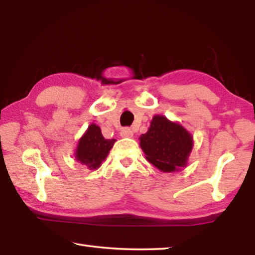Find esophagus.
<instances>
[{
    "label": "esophagus",
    "mask_w": 255,
    "mask_h": 255,
    "mask_svg": "<svg viewBox=\"0 0 255 255\" xmlns=\"http://www.w3.org/2000/svg\"><path fill=\"white\" fill-rule=\"evenodd\" d=\"M121 136L124 138H130L133 136V132L130 128H123L121 130Z\"/></svg>",
    "instance_id": "34e87169"
}]
</instances>
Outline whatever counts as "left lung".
I'll return each mask as SVG.
<instances>
[{
  "label": "left lung",
  "mask_w": 255,
  "mask_h": 255,
  "mask_svg": "<svg viewBox=\"0 0 255 255\" xmlns=\"http://www.w3.org/2000/svg\"><path fill=\"white\" fill-rule=\"evenodd\" d=\"M140 145L145 158L163 172L185 166L193 148V138L181 125L154 116L149 130L140 136Z\"/></svg>",
  "instance_id": "obj_1"
}]
</instances>
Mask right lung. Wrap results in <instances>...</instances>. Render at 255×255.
<instances>
[{
  "label": "right lung",
  "mask_w": 255,
  "mask_h": 255,
  "mask_svg": "<svg viewBox=\"0 0 255 255\" xmlns=\"http://www.w3.org/2000/svg\"><path fill=\"white\" fill-rule=\"evenodd\" d=\"M115 141V139H105L101 128L92 124L84 136L80 139L75 158L89 169H97L102 161L106 159Z\"/></svg>",
  "instance_id": "1"
}]
</instances>
